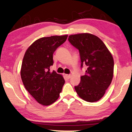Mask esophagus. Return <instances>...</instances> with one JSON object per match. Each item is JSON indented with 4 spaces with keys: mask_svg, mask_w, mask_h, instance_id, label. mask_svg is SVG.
<instances>
[{
    "mask_svg": "<svg viewBox=\"0 0 132 132\" xmlns=\"http://www.w3.org/2000/svg\"><path fill=\"white\" fill-rule=\"evenodd\" d=\"M65 77H66V78L69 79V78H70L71 77V75H68V74H66V75H65Z\"/></svg>",
    "mask_w": 132,
    "mask_h": 132,
    "instance_id": "esophagus-1",
    "label": "esophagus"
}]
</instances>
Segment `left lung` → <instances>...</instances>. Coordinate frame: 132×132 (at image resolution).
I'll return each instance as SVG.
<instances>
[{"label":"left lung","instance_id":"1","mask_svg":"<svg viewBox=\"0 0 132 132\" xmlns=\"http://www.w3.org/2000/svg\"><path fill=\"white\" fill-rule=\"evenodd\" d=\"M68 40L78 49L81 67L84 64L87 66L80 83L75 87V90L84 101H98L104 96L113 80V56L103 42L90 33L71 35Z\"/></svg>","mask_w":132,"mask_h":132}]
</instances>
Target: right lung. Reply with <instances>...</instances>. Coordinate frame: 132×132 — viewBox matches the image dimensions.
I'll return each mask as SVG.
<instances>
[{
    "instance_id": "1",
    "label": "right lung",
    "mask_w": 132,
    "mask_h": 132,
    "mask_svg": "<svg viewBox=\"0 0 132 132\" xmlns=\"http://www.w3.org/2000/svg\"><path fill=\"white\" fill-rule=\"evenodd\" d=\"M68 35L42 37L35 41L24 54L21 77L27 91L37 102L48 106L56 101L65 81L61 75L50 71L53 54Z\"/></svg>"
}]
</instances>
